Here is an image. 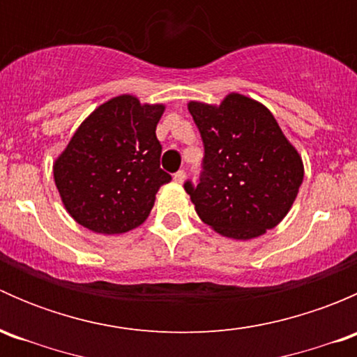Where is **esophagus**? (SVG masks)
Wrapping results in <instances>:
<instances>
[{"instance_id":"obj_1","label":"esophagus","mask_w":357,"mask_h":357,"mask_svg":"<svg viewBox=\"0 0 357 357\" xmlns=\"http://www.w3.org/2000/svg\"><path fill=\"white\" fill-rule=\"evenodd\" d=\"M185 178H186L185 171H178L174 176H172V179H174L176 183H183V181H185Z\"/></svg>"}]
</instances>
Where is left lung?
I'll use <instances>...</instances> for the list:
<instances>
[{
  "instance_id": "left-lung-1",
  "label": "left lung",
  "mask_w": 357,
  "mask_h": 357,
  "mask_svg": "<svg viewBox=\"0 0 357 357\" xmlns=\"http://www.w3.org/2000/svg\"><path fill=\"white\" fill-rule=\"evenodd\" d=\"M188 110L205 150L199 185L185 183L199 218L235 240L275 228L297 197L304 164L271 112L238 93L221 105L190 102Z\"/></svg>"
}]
</instances>
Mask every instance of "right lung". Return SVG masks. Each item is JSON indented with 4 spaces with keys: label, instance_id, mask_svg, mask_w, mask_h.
Listing matches in <instances>:
<instances>
[{
    "label": "right lung",
    "instance_id": "right-lung-1",
    "mask_svg": "<svg viewBox=\"0 0 357 357\" xmlns=\"http://www.w3.org/2000/svg\"><path fill=\"white\" fill-rule=\"evenodd\" d=\"M164 105L121 95L82 122L53 164L67 212L84 228L117 235L149 218L162 185V145L155 129Z\"/></svg>",
    "mask_w": 357,
    "mask_h": 357
}]
</instances>
